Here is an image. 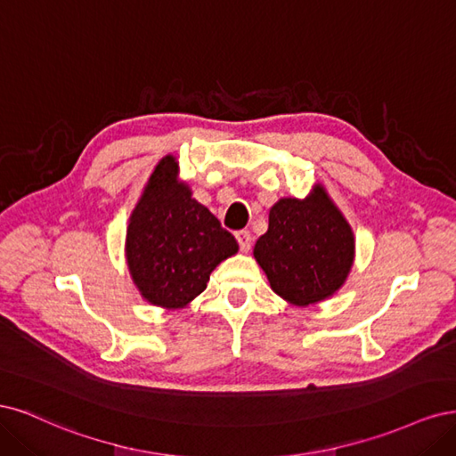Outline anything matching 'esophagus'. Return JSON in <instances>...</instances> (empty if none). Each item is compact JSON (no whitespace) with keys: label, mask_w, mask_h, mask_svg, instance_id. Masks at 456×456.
I'll list each match as a JSON object with an SVG mask.
<instances>
[{"label":"esophagus","mask_w":456,"mask_h":456,"mask_svg":"<svg viewBox=\"0 0 456 456\" xmlns=\"http://www.w3.org/2000/svg\"><path fill=\"white\" fill-rule=\"evenodd\" d=\"M234 237H237L239 248L242 249V252H248L249 246H252V234H249V231H237L234 232Z\"/></svg>","instance_id":"esophagus-1"}]
</instances>
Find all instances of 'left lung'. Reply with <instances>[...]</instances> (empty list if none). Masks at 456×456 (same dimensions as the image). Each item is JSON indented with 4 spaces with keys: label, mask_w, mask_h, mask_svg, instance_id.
<instances>
[{
    "label": "left lung",
    "mask_w": 456,
    "mask_h": 456,
    "mask_svg": "<svg viewBox=\"0 0 456 456\" xmlns=\"http://www.w3.org/2000/svg\"><path fill=\"white\" fill-rule=\"evenodd\" d=\"M254 257L278 296L305 306L341 288L354 259V237L328 195L316 189L306 200L274 204Z\"/></svg>",
    "instance_id": "8db88e82"
}]
</instances>
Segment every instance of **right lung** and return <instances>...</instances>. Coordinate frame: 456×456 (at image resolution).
<instances>
[{
    "mask_svg": "<svg viewBox=\"0 0 456 456\" xmlns=\"http://www.w3.org/2000/svg\"><path fill=\"white\" fill-rule=\"evenodd\" d=\"M174 157H165L130 216L126 261L142 296L153 305L180 308L207 288L219 261L239 244L195 199L175 183Z\"/></svg>",
    "mask_w": 456,
    "mask_h": 456,
    "instance_id": "add662e5",
    "label": "right lung"
}]
</instances>
